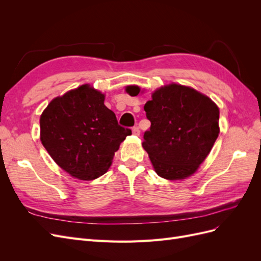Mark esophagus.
<instances>
[{
    "label": "esophagus",
    "mask_w": 261,
    "mask_h": 261,
    "mask_svg": "<svg viewBox=\"0 0 261 261\" xmlns=\"http://www.w3.org/2000/svg\"><path fill=\"white\" fill-rule=\"evenodd\" d=\"M132 130H133L134 135H136V136L140 135V129H139V127H137V126H135V127H133Z\"/></svg>",
    "instance_id": "1"
}]
</instances>
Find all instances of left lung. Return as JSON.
I'll return each mask as SVG.
<instances>
[{"instance_id":"1","label":"left lung","mask_w":261,"mask_h":261,"mask_svg":"<svg viewBox=\"0 0 261 261\" xmlns=\"http://www.w3.org/2000/svg\"><path fill=\"white\" fill-rule=\"evenodd\" d=\"M137 96V86L126 88ZM151 123L143 147L156 174L181 179L196 172L219 136V109L204 94L172 84L155 90L144 107Z\"/></svg>"}]
</instances>
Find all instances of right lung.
Returning <instances> with one entry per match:
<instances>
[{"mask_svg": "<svg viewBox=\"0 0 261 261\" xmlns=\"http://www.w3.org/2000/svg\"><path fill=\"white\" fill-rule=\"evenodd\" d=\"M130 134L105 106V94L89 85L53 99L40 117L46 151L63 170L84 180L103 175Z\"/></svg>", "mask_w": 261, "mask_h": 261, "instance_id": "add662e5", "label": "right lung"}]
</instances>
